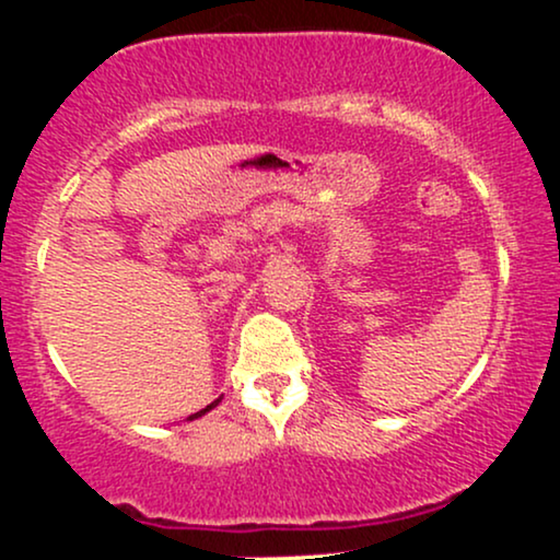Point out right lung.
Here are the masks:
<instances>
[{
	"mask_svg": "<svg viewBox=\"0 0 560 560\" xmlns=\"http://www.w3.org/2000/svg\"><path fill=\"white\" fill-rule=\"evenodd\" d=\"M218 402H221V397H218V400H215V402H210V405H208V408H202V410H197V413H195V416H189V421H195V419H199V416H205V413H208V410H213V408H215V405H218Z\"/></svg>",
	"mask_w": 560,
	"mask_h": 560,
	"instance_id": "add662e5",
	"label": "right lung"
}]
</instances>
